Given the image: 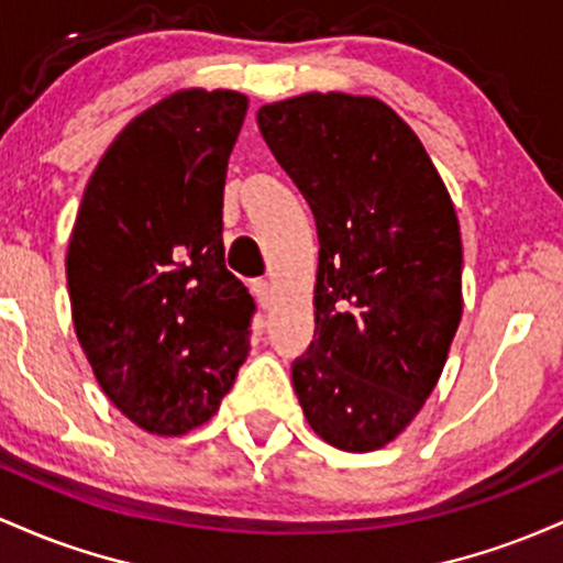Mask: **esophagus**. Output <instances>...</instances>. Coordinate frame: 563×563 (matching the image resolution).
Instances as JSON below:
<instances>
[{
    "label": "esophagus",
    "instance_id": "34e87169",
    "mask_svg": "<svg viewBox=\"0 0 563 563\" xmlns=\"http://www.w3.org/2000/svg\"><path fill=\"white\" fill-rule=\"evenodd\" d=\"M252 295H255L257 302H261L263 308H268L271 295H274V287H271L268 279H255L252 282Z\"/></svg>",
    "mask_w": 563,
    "mask_h": 563
}]
</instances>
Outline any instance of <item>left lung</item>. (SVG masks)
<instances>
[{"mask_svg":"<svg viewBox=\"0 0 563 563\" xmlns=\"http://www.w3.org/2000/svg\"><path fill=\"white\" fill-rule=\"evenodd\" d=\"M257 124L319 233L295 394L327 444L375 452L431 396L463 319L452 197L415 130L372 95L302 92L261 106Z\"/></svg>","mask_w":563,"mask_h":563,"instance_id":"left-lung-1","label":"left lung"}]
</instances>
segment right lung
Returning <instances> with one entry per match:
<instances>
[{"label":"right lung","mask_w":563,"mask_h":563,"mask_svg":"<svg viewBox=\"0 0 563 563\" xmlns=\"http://www.w3.org/2000/svg\"><path fill=\"white\" fill-rule=\"evenodd\" d=\"M250 98L188 87L113 137L66 252L77 340L103 394L156 435L218 412L250 353L255 311L225 268L223 188Z\"/></svg>","instance_id":"add662e5"}]
</instances>
